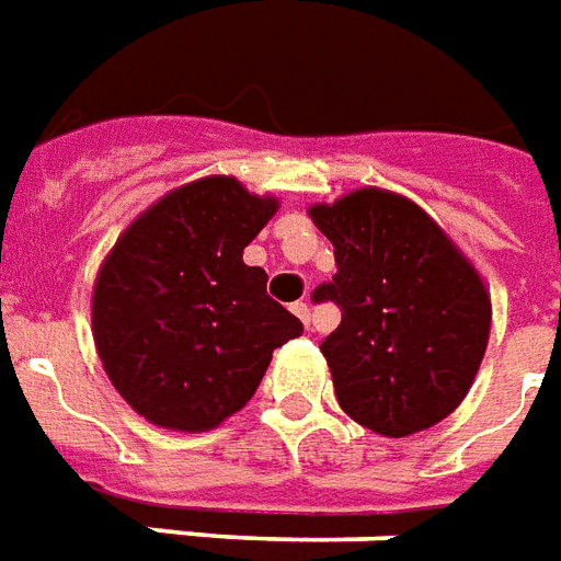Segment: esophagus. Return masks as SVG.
<instances>
[{
	"mask_svg": "<svg viewBox=\"0 0 561 561\" xmlns=\"http://www.w3.org/2000/svg\"><path fill=\"white\" fill-rule=\"evenodd\" d=\"M291 309H294V314H297V318H300V321L309 327V321H312V309H309V302H302V300L294 302Z\"/></svg>",
	"mask_w": 561,
	"mask_h": 561,
	"instance_id": "34e87169",
	"label": "esophagus"
}]
</instances>
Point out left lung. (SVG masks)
<instances>
[{
  "instance_id": "1",
  "label": "left lung",
  "mask_w": 561,
  "mask_h": 561,
  "mask_svg": "<svg viewBox=\"0 0 561 561\" xmlns=\"http://www.w3.org/2000/svg\"><path fill=\"white\" fill-rule=\"evenodd\" d=\"M339 273L312 294L342 309L321 342L339 404L383 437L437 425L467 396L491 333V297L443 228L365 186L309 210Z\"/></svg>"
}]
</instances>
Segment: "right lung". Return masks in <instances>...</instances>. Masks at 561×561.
Instances as JSON below:
<instances>
[{"instance_id": "right-lung-1", "label": "right lung", "mask_w": 561, "mask_h": 561, "mask_svg": "<svg viewBox=\"0 0 561 561\" xmlns=\"http://www.w3.org/2000/svg\"><path fill=\"white\" fill-rule=\"evenodd\" d=\"M276 198L202 178L124 231L94 285V344L136 413L175 431L217 428L255 396L276 347L302 323L267 294L243 249Z\"/></svg>"}]
</instances>
